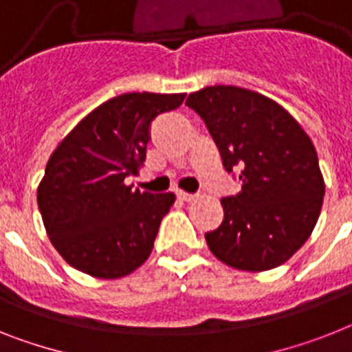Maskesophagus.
Listing matches in <instances>:
<instances>
[{
  "label": "esophagus",
  "mask_w": 352,
  "mask_h": 352,
  "mask_svg": "<svg viewBox=\"0 0 352 352\" xmlns=\"http://www.w3.org/2000/svg\"><path fill=\"white\" fill-rule=\"evenodd\" d=\"M177 197L182 200V202H191V200L197 199V195H191V193H186V191H179Z\"/></svg>",
  "instance_id": "1"
}]
</instances>
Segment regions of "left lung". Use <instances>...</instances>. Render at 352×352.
<instances>
[{
  "label": "left lung",
  "instance_id": "1",
  "mask_svg": "<svg viewBox=\"0 0 352 352\" xmlns=\"http://www.w3.org/2000/svg\"><path fill=\"white\" fill-rule=\"evenodd\" d=\"M186 105L206 121L223 168H241V191L220 200L223 220L206 232L209 250L245 272L288 261L317 226L326 191L309 135L279 103L236 85L204 87Z\"/></svg>",
  "mask_w": 352,
  "mask_h": 352
}]
</instances>
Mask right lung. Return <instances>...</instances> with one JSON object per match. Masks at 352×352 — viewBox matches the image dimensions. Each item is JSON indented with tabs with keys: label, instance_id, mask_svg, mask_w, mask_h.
<instances>
[{
	"label": "right lung",
	"instance_id": "right-lung-1",
	"mask_svg": "<svg viewBox=\"0 0 352 352\" xmlns=\"http://www.w3.org/2000/svg\"><path fill=\"white\" fill-rule=\"evenodd\" d=\"M186 94L125 93L91 111L50 155L37 204L50 241L76 270L120 279L153 249L173 193L125 184L146 159L150 125Z\"/></svg>",
	"mask_w": 352,
	"mask_h": 352
}]
</instances>
